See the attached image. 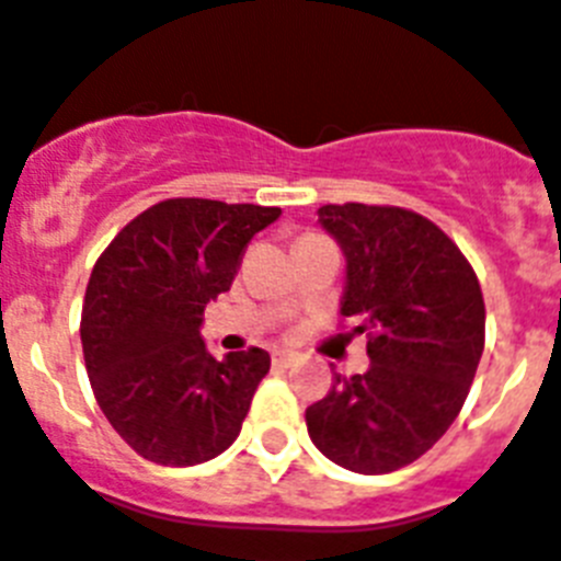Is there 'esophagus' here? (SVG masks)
<instances>
[{"label":"esophagus","instance_id":"esophagus-1","mask_svg":"<svg viewBox=\"0 0 561 561\" xmlns=\"http://www.w3.org/2000/svg\"><path fill=\"white\" fill-rule=\"evenodd\" d=\"M295 364H298V355L280 353V350H277V353H272V367L289 369V367H295Z\"/></svg>","mask_w":561,"mask_h":561}]
</instances>
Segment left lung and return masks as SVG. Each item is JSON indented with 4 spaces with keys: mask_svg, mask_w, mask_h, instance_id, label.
<instances>
[{
    "mask_svg": "<svg viewBox=\"0 0 561 561\" xmlns=\"http://www.w3.org/2000/svg\"><path fill=\"white\" fill-rule=\"evenodd\" d=\"M344 249L341 314L367 335L369 369L335 373L307 410L314 447L364 476L392 473L450 430L484 350V298L461 249L433 220L398 206L318 208Z\"/></svg>",
    "mask_w": 561,
    "mask_h": 561,
    "instance_id": "obj_1",
    "label": "left lung"
}]
</instances>
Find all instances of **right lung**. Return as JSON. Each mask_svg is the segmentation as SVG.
Here are the masks:
<instances>
[{
  "label": "right lung",
  "mask_w": 561,
  "mask_h": 561,
  "mask_svg": "<svg viewBox=\"0 0 561 561\" xmlns=\"http://www.w3.org/2000/svg\"><path fill=\"white\" fill-rule=\"evenodd\" d=\"M277 217L275 206L174 197L134 217L94 263L80 323L88 378L111 427L148 461L203 465L240 436L270 353L217 360L201 323Z\"/></svg>",
  "instance_id": "right-lung-1"
}]
</instances>
